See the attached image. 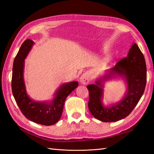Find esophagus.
I'll list each match as a JSON object with an SVG mask.
<instances>
[{
	"mask_svg": "<svg viewBox=\"0 0 154 154\" xmlns=\"http://www.w3.org/2000/svg\"><path fill=\"white\" fill-rule=\"evenodd\" d=\"M80 83L83 85H87L89 83L90 81V74L86 72V73H84L80 77Z\"/></svg>",
	"mask_w": 154,
	"mask_h": 154,
	"instance_id": "1",
	"label": "esophagus"
}]
</instances>
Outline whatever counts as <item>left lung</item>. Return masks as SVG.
<instances>
[{"label":"left lung","instance_id":"obj_1","mask_svg":"<svg viewBox=\"0 0 154 154\" xmlns=\"http://www.w3.org/2000/svg\"><path fill=\"white\" fill-rule=\"evenodd\" d=\"M147 69L144 56L136 43L132 44L127 57L120 60L104 77L89 85V110L97 119L104 122H116L128 116L134 109L144 92ZM116 76L125 78L128 85L127 92L116 104L104 107L102 102V82Z\"/></svg>","mask_w":154,"mask_h":154}]
</instances>
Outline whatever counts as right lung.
<instances>
[{
  "label": "right lung",
  "mask_w": 154,
  "mask_h": 154,
  "mask_svg": "<svg viewBox=\"0 0 154 154\" xmlns=\"http://www.w3.org/2000/svg\"><path fill=\"white\" fill-rule=\"evenodd\" d=\"M34 42L30 39L22 44L14 58L12 67V91L20 110L25 117L42 125L51 126L58 122L63 112L65 100L79 85L77 81L63 83L55 94L51 102H37L31 99L26 90L24 80V60Z\"/></svg>",
  "instance_id": "add662e5"
}]
</instances>
